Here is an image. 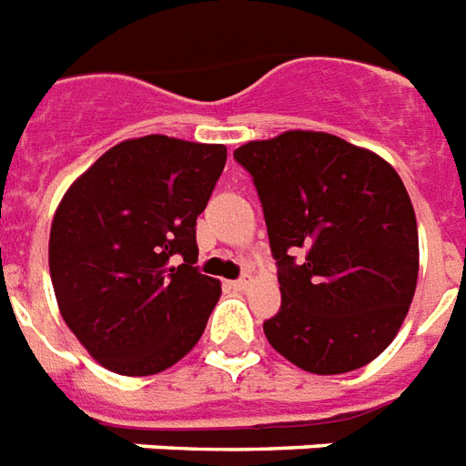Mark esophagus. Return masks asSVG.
<instances>
[{
  "label": "esophagus",
  "mask_w": 466,
  "mask_h": 466,
  "mask_svg": "<svg viewBox=\"0 0 466 466\" xmlns=\"http://www.w3.org/2000/svg\"><path fill=\"white\" fill-rule=\"evenodd\" d=\"M227 286L229 289H237V291H242V289H247V286H251V279H237V281H227Z\"/></svg>",
  "instance_id": "esophagus-1"
}]
</instances>
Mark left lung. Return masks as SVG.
Wrapping results in <instances>:
<instances>
[{"label": "left lung", "instance_id": "obj_1", "mask_svg": "<svg viewBox=\"0 0 466 466\" xmlns=\"http://www.w3.org/2000/svg\"><path fill=\"white\" fill-rule=\"evenodd\" d=\"M234 157L254 177L279 264L281 309L264 320L271 348L316 375L375 360L398 336L420 271L415 209L395 167L316 130L249 140Z\"/></svg>", "mask_w": 466, "mask_h": 466}]
</instances>
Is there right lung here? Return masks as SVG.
I'll return each instance as SVG.
<instances>
[{"instance_id": "add662e5", "label": "right lung", "mask_w": 466, "mask_h": 466, "mask_svg": "<svg viewBox=\"0 0 466 466\" xmlns=\"http://www.w3.org/2000/svg\"><path fill=\"white\" fill-rule=\"evenodd\" d=\"M224 163L219 143L130 137L58 202L49 234L58 311L106 370L163 373L205 333L222 286L192 267L195 224Z\"/></svg>"}]
</instances>
